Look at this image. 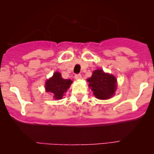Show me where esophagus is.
Returning a JSON list of instances; mask_svg holds the SVG:
<instances>
[{
  "label": "esophagus",
  "instance_id": "1",
  "mask_svg": "<svg viewBox=\"0 0 154 154\" xmlns=\"http://www.w3.org/2000/svg\"><path fill=\"white\" fill-rule=\"evenodd\" d=\"M74 77H75L76 80H80V79L82 78V76L80 74H75Z\"/></svg>",
  "mask_w": 154,
  "mask_h": 154
}]
</instances>
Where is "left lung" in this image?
<instances>
[{"label":"left lung","mask_w":154,"mask_h":154,"mask_svg":"<svg viewBox=\"0 0 154 154\" xmlns=\"http://www.w3.org/2000/svg\"><path fill=\"white\" fill-rule=\"evenodd\" d=\"M88 86L97 98L106 100L112 97L116 89V79L113 75L106 74L103 70L93 71L92 75L88 79Z\"/></svg>","instance_id":"left-lung-1"}]
</instances>
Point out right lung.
I'll use <instances>...</instances> for the list:
<instances>
[{"instance_id": "right-lung-1", "label": "right lung", "mask_w": 154, "mask_h": 154, "mask_svg": "<svg viewBox=\"0 0 154 154\" xmlns=\"http://www.w3.org/2000/svg\"><path fill=\"white\" fill-rule=\"evenodd\" d=\"M71 83L72 81L71 80L63 79L60 73L55 72L53 77L46 82V91L52 94L55 99H62Z\"/></svg>"}]
</instances>
